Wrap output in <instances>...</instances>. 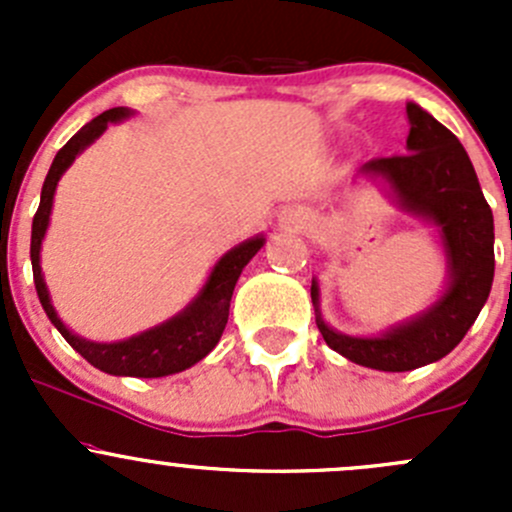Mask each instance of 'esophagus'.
I'll return each instance as SVG.
<instances>
[{"instance_id":"esophagus-1","label":"esophagus","mask_w":512,"mask_h":512,"mask_svg":"<svg viewBox=\"0 0 512 512\" xmlns=\"http://www.w3.org/2000/svg\"><path fill=\"white\" fill-rule=\"evenodd\" d=\"M280 225L285 227V230H302V227L307 225V218H304V213H299V210H287L280 218Z\"/></svg>"}]
</instances>
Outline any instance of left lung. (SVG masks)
Listing matches in <instances>:
<instances>
[{
  "label": "left lung",
  "instance_id": "1",
  "mask_svg": "<svg viewBox=\"0 0 512 512\" xmlns=\"http://www.w3.org/2000/svg\"><path fill=\"white\" fill-rule=\"evenodd\" d=\"M406 116L411 123L409 153L369 160L361 173L384 178L406 213L438 227L448 260L446 292L426 312L381 337H349L324 324L319 285L312 280L324 342L354 364L379 371H411L453 352L483 309L495 272L493 213L466 148L416 103H406Z\"/></svg>",
  "mask_w": 512,
  "mask_h": 512
}]
</instances>
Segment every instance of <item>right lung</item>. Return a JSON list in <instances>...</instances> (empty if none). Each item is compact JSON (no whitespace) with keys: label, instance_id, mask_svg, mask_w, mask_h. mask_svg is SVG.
Instances as JSON below:
<instances>
[{"label":"right lung","instance_id":"1","mask_svg":"<svg viewBox=\"0 0 512 512\" xmlns=\"http://www.w3.org/2000/svg\"><path fill=\"white\" fill-rule=\"evenodd\" d=\"M128 116H131L128 108H108L101 116H96L94 121L86 123V126L81 128L76 136H71V141L56 153L54 163H51L49 173H46L44 188H41L39 210H36L32 223V270L36 294H39V302L41 307H44L46 317H49L51 324L59 329L61 337H64L76 352L84 356L91 366H96V369L113 376L158 379V376L178 374V371L190 369V366L198 364L200 359H205V356L213 352L215 344L223 337L227 314H230L232 289L237 285V277L245 270L247 262L257 255V250L265 245V237L257 235L252 237V240H245L242 245L232 247L230 252H225L218 260V265L213 267V272H210L208 282L200 289L198 297H195L183 312L175 314L168 322L158 324V327L148 329V332H141L136 334V337L113 344L86 342V339L69 332V327L61 322L54 304H51L49 289H46L44 275H41L39 265L41 240H44L46 227H49L56 183H59V178L64 175V170L74 163V158L106 131L108 123L123 121V118Z\"/></svg>","mask_w":512,"mask_h":512}]
</instances>
